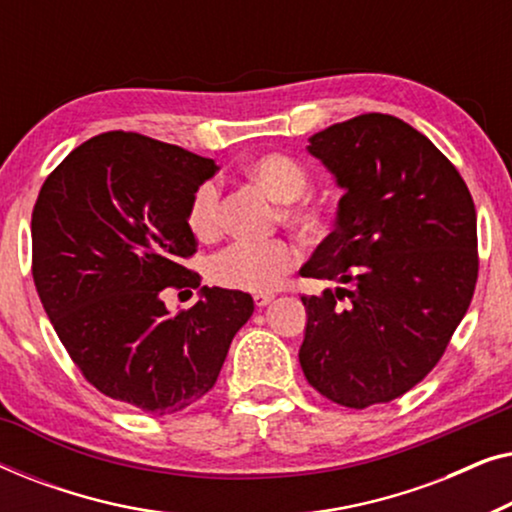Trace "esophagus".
Masks as SVG:
<instances>
[{
	"label": "esophagus",
	"mask_w": 512,
	"mask_h": 512,
	"mask_svg": "<svg viewBox=\"0 0 512 512\" xmlns=\"http://www.w3.org/2000/svg\"><path fill=\"white\" fill-rule=\"evenodd\" d=\"M272 298H275V293H256L254 303L256 307H265L268 303H272Z\"/></svg>",
	"instance_id": "obj_1"
}]
</instances>
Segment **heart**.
<instances>
[{
  "instance_id": "1",
  "label": "heart",
  "mask_w": 512,
  "mask_h": 512,
  "mask_svg": "<svg viewBox=\"0 0 512 512\" xmlns=\"http://www.w3.org/2000/svg\"><path fill=\"white\" fill-rule=\"evenodd\" d=\"M247 177L263 186L275 200H282V219L289 226L314 233L321 226V212L303 200L310 186L305 165L286 153H263L249 160ZM186 221L198 240H214L221 230V191L214 181H202L188 200ZM298 249L284 237L263 242H235L209 261V277L226 289L268 293L298 265Z\"/></svg>"
}]
</instances>
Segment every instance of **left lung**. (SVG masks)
Segmentation results:
<instances>
[{"instance_id": "obj_1", "label": "left lung", "mask_w": 512, "mask_h": 512, "mask_svg": "<svg viewBox=\"0 0 512 512\" xmlns=\"http://www.w3.org/2000/svg\"><path fill=\"white\" fill-rule=\"evenodd\" d=\"M310 142L345 195L300 275L347 289L303 296L298 359L321 396L363 410L410 391L450 345L478 282L475 205L445 153L396 116H354Z\"/></svg>"}]
</instances>
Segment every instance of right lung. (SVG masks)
Masks as SVG:
<instances>
[{
	"label": "right lung",
	"mask_w": 512,
	"mask_h": 512,
	"mask_svg": "<svg viewBox=\"0 0 512 512\" xmlns=\"http://www.w3.org/2000/svg\"><path fill=\"white\" fill-rule=\"evenodd\" d=\"M214 172L181 146L111 130L48 174L32 209V277L60 342L97 391L149 415L207 396L254 312L249 293L219 286L177 314L163 303L200 286L181 263L198 251L186 209Z\"/></svg>",
	"instance_id": "add662e5"
}]
</instances>
